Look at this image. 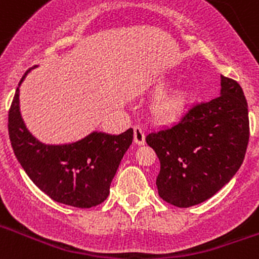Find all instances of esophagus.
<instances>
[{
    "mask_svg": "<svg viewBox=\"0 0 259 259\" xmlns=\"http://www.w3.org/2000/svg\"><path fill=\"white\" fill-rule=\"evenodd\" d=\"M134 139L137 145H144L145 144V134H144V130L140 125H135L134 127Z\"/></svg>",
    "mask_w": 259,
    "mask_h": 259,
    "instance_id": "obj_1",
    "label": "esophagus"
}]
</instances>
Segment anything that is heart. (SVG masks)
<instances>
[{
  "instance_id": "heart-1",
  "label": "heart",
  "mask_w": 259,
  "mask_h": 259,
  "mask_svg": "<svg viewBox=\"0 0 259 259\" xmlns=\"http://www.w3.org/2000/svg\"><path fill=\"white\" fill-rule=\"evenodd\" d=\"M187 101L184 92H166L158 97L153 106V111L158 118H171L179 113Z\"/></svg>"
}]
</instances>
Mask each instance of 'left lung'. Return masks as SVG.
I'll return each instance as SVG.
<instances>
[{
    "label": "left lung",
    "instance_id": "left-lung-1",
    "mask_svg": "<svg viewBox=\"0 0 259 259\" xmlns=\"http://www.w3.org/2000/svg\"><path fill=\"white\" fill-rule=\"evenodd\" d=\"M161 162L158 194L191 207L218 193L239 171L249 141L248 104L237 81L221 76V96L193 104L176 122L149 132Z\"/></svg>",
    "mask_w": 259,
    "mask_h": 259
}]
</instances>
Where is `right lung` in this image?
Returning <instances> with one entry per match:
<instances>
[{
  "label": "right lung",
  "mask_w": 259,
  "mask_h": 259,
  "mask_svg": "<svg viewBox=\"0 0 259 259\" xmlns=\"http://www.w3.org/2000/svg\"><path fill=\"white\" fill-rule=\"evenodd\" d=\"M32 68L23 75L9 111L15 157L36 187L56 202L80 209L97 206L109 196L119 163L134 140V130L120 135L93 131L81 140L59 145L41 143L20 114V84Z\"/></svg>",
  "instance_id": "obj_1"
}]
</instances>
